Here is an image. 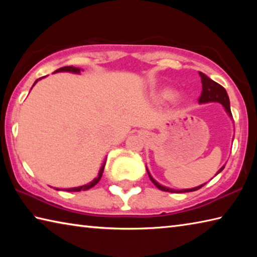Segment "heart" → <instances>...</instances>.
I'll list each match as a JSON object with an SVG mask.
<instances>
[{
	"mask_svg": "<svg viewBox=\"0 0 257 257\" xmlns=\"http://www.w3.org/2000/svg\"><path fill=\"white\" fill-rule=\"evenodd\" d=\"M176 92L170 88H164L160 92V97L163 99V101H171V99L175 98Z\"/></svg>",
	"mask_w": 257,
	"mask_h": 257,
	"instance_id": "obj_1",
	"label": "heart"
}]
</instances>
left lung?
Returning <instances> with one entry per match:
<instances>
[{"instance_id":"left-lung-1","label":"left lung","mask_w":257,"mask_h":257,"mask_svg":"<svg viewBox=\"0 0 257 257\" xmlns=\"http://www.w3.org/2000/svg\"><path fill=\"white\" fill-rule=\"evenodd\" d=\"M199 76H201V79H202V87H203V90H202V95L201 97H199V103L203 104V103H210V102H217L220 103L221 105L223 106V108L227 112V114L230 116V118H232V114H231V110H230V101H229V96L227 94V90H225L222 86L217 84L214 80H212L211 78H208L205 73H203L199 71ZM225 165H222V167L220 168V170L216 172V175H219V173L223 170ZM147 173H149V177L151 181L153 182V184L158 187L160 190H163V191H168V193H188V191H195V190H198L199 188H202V187L206 184H203V185H199L197 187H194V188H189V189H172V188H169V187H165L163 185L159 184L158 181H156L153 177L151 176V173L149 171V169L146 168ZM215 175V176H216Z\"/></svg>"}]
</instances>
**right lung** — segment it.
I'll return each instance as SVG.
<instances>
[{"mask_svg": "<svg viewBox=\"0 0 257 257\" xmlns=\"http://www.w3.org/2000/svg\"><path fill=\"white\" fill-rule=\"evenodd\" d=\"M80 71H81V69L76 68V67H63V68L58 69V70H55L54 72H71V73H77V75H79ZM42 78H43V77H42ZM42 78H40V79H37L36 81H35L33 87H34L35 85H36V82H37L38 80H41ZM33 87H32V88H33ZM105 162H106V160L104 161L103 164H102V167H101V169H99L98 176H97L96 178H95V179H94L93 181H90L89 184L84 185V186H79V187H73V188H66L64 190H67V191H81V190H88L89 188H92V187H94L95 185L97 184V182H98L99 180H101V177H102L103 171H104V167H105ZM55 189H56V190H60L59 188H55Z\"/></svg>", "mask_w": 257, "mask_h": 257, "instance_id": "right-lung-1", "label": "right lung"}]
</instances>
